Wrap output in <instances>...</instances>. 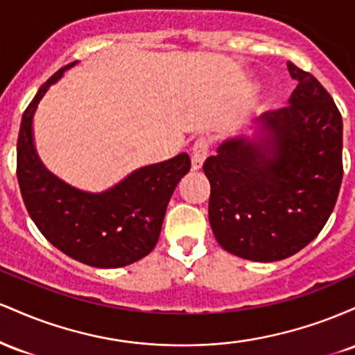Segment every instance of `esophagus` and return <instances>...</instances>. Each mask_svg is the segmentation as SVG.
Returning <instances> with one entry per match:
<instances>
[{
	"mask_svg": "<svg viewBox=\"0 0 355 355\" xmlns=\"http://www.w3.org/2000/svg\"><path fill=\"white\" fill-rule=\"evenodd\" d=\"M209 155V140L207 138H198L191 148V170H200L203 162Z\"/></svg>",
	"mask_w": 355,
	"mask_h": 355,
	"instance_id": "34e87169",
	"label": "esophagus"
}]
</instances>
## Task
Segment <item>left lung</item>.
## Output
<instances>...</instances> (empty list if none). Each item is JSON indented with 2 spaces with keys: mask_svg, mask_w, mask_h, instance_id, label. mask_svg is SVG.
Wrapping results in <instances>:
<instances>
[{
  "mask_svg": "<svg viewBox=\"0 0 355 355\" xmlns=\"http://www.w3.org/2000/svg\"><path fill=\"white\" fill-rule=\"evenodd\" d=\"M299 81L288 107L262 113L254 137L222 141L203 164L209 220L223 250L275 262L312 242L331 217L342 183V116L311 73L287 63Z\"/></svg>",
  "mask_w": 355,
  "mask_h": 355,
  "instance_id": "left-lung-1",
  "label": "left lung"
}]
</instances>
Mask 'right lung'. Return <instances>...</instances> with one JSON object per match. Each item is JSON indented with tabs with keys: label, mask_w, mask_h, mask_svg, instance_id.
Here are the masks:
<instances>
[{
	"label": "right lung",
	"mask_w": 355,
	"mask_h": 355,
	"mask_svg": "<svg viewBox=\"0 0 355 355\" xmlns=\"http://www.w3.org/2000/svg\"><path fill=\"white\" fill-rule=\"evenodd\" d=\"M75 64L56 71L24 110L16 148L19 190L31 220L63 254L92 267H125L157 245L166 205L189 173L190 157L180 153L141 166L100 193L75 189L53 175L36 153L33 116L48 88Z\"/></svg>",
	"instance_id": "right-lung-1"
}]
</instances>
